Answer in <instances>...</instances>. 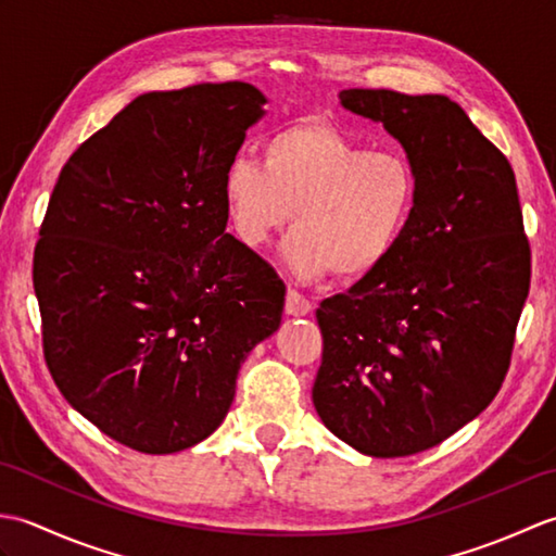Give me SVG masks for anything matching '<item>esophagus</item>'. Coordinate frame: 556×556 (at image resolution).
I'll return each instance as SVG.
<instances>
[{
    "mask_svg": "<svg viewBox=\"0 0 556 556\" xmlns=\"http://www.w3.org/2000/svg\"><path fill=\"white\" fill-rule=\"evenodd\" d=\"M285 311L287 315H293V317H301V315H308L313 311V303L303 296V293L289 289L287 291V303H285Z\"/></svg>",
    "mask_w": 556,
    "mask_h": 556,
    "instance_id": "1",
    "label": "esophagus"
}]
</instances>
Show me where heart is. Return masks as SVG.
<instances>
[{"mask_svg": "<svg viewBox=\"0 0 556 556\" xmlns=\"http://www.w3.org/2000/svg\"><path fill=\"white\" fill-rule=\"evenodd\" d=\"M231 229L260 251L293 222L285 263L301 279L334 269L363 279L394 253L416 210L418 176L396 150H368L327 124H296L263 146V164L233 157L222 176Z\"/></svg>", "mask_w": 556, "mask_h": 556, "instance_id": "1", "label": "heart"}]
</instances>
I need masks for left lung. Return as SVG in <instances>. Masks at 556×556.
<instances>
[{
    "label": "left lung",
    "mask_w": 556,
    "mask_h": 556,
    "mask_svg": "<svg viewBox=\"0 0 556 556\" xmlns=\"http://www.w3.org/2000/svg\"><path fill=\"white\" fill-rule=\"evenodd\" d=\"M339 100L399 140L418 198L387 263L317 308L313 404L356 452L410 456L497 396L530 289V245L509 160L456 102L363 88Z\"/></svg>",
    "instance_id": "1"
}]
</instances>
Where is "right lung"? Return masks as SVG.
I'll use <instances>...</instances> for the list:
<instances>
[{
	"label": "right lung",
	"mask_w": 556,
	"mask_h": 556,
	"mask_svg": "<svg viewBox=\"0 0 556 556\" xmlns=\"http://www.w3.org/2000/svg\"><path fill=\"white\" fill-rule=\"evenodd\" d=\"M267 98L251 83L146 92L64 164L33 257L47 368L83 418L143 454L203 442L285 285L227 233L222 176Z\"/></svg>",
	"instance_id": "obj_1"
}]
</instances>
